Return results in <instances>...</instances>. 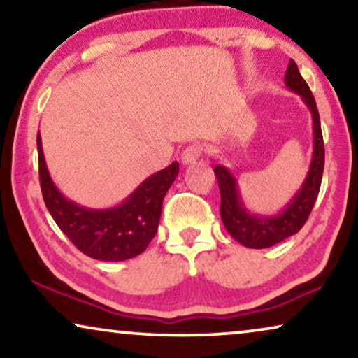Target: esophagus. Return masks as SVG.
<instances>
[{
  "instance_id": "1",
  "label": "esophagus",
  "mask_w": 358,
  "mask_h": 358,
  "mask_svg": "<svg viewBox=\"0 0 358 358\" xmlns=\"http://www.w3.org/2000/svg\"><path fill=\"white\" fill-rule=\"evenodd\" d=\"M200 155H202V146L195 143V145L187 146V148L182 151V155H180V159H182L184 164H192L200 158Z\"/></svg>"
}]
</instances>
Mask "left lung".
I'll use <instances>...</instances> for the list:
<instances>
[{
	"mask_svg": "<svg viewBox=\"0 0 358 358\" xmlns=\"http://www.w3.org/2000/svg\"><path fill=\"white\" fill-rule=\"evenodd\" d=\"M285 86L301 97V101L310 109L313 119V155L310 169L301 187L296 190L290 202L278 213H252L244 203L238 180L231 171L224 168L222 163H215V176H217L220 194H222V207H220L222 222L227 231L238 243L251 249L271 248L300 231L315 207L321 187L322 171H324V143H322L320 112H317L310 86L303 80L293 60L288 62Z\"/></svg>",
	"mask_w": 358,
	"mask_h": 358,
	"instance_id": "left-lung-1",
	"label": "left lung"
}]
</instances>
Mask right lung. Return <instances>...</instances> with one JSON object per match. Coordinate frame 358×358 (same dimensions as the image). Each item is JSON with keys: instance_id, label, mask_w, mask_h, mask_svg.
Instances as JSON below:
<instances>
[{"instance_id": "add662e5", "label": "right lung", "mask_w": 358, "mask_h": 358, "mask_svg": "<svg viewBox=\"0 0 358 358\" xmlns=\"http://www.w3.org/2000/svg\"><path fill=\"white\" fill-rule=\"evenodd\" d=\"M37 153L45 207L63 234L81 252L97 261L119 262L145 251L158 231L164 195L179 174L178 161L146 178L119 205L90 208L66 199L53 184L41 134H37Z\"/></svg>"}]
</instances>
